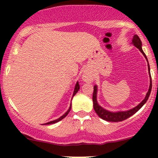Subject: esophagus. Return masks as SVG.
Instances as JSON below:
<instances>
[{
  "mask_svg": "<svg viewBox=\"0 0 158 158\" xmlns=\"http://www.w3.org/2000/svg\"><path fill=\"white\" fill-rule=\"evenodd\" d=\"M83 79H84L85 81H88L91 80L92 77H91V76L90 75V74H88V73H85L84 75H83Z\"/></svg>",
  "mask_w": 158,
  "mask_h": 158,
  "instance_id": "34e87169",
  "label": "esophagus"
}]
</instances>
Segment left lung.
Wrapping results in <instances>:
<instances>
[{
  "label": "left lung",
  "mask_w": 158,
  "mask_h": 158,
  "mask_svg": "<svg viewBox=\"0 0 158 158\" xmlns=\"http://www.w3.org/2000/svg\"><path fill=\"white\" fill-rule=\"evenodd\" d=\"M132 44H133L136 48H137L143 54V56H145V58L146 59V60L148 61L147 57H146V54L144 53V52L142 50V42H141L140 39L137 36V35H135L133 37V39H132ZM148 71H149V75H150V86H149V89H148V91L146 94V97L137 106H136L135 108H132V109L127 110V111H119V112H116V113H113V112L110 111H108V110L103 109L102 107H100L98 105L97 101V86L94 87V93H93V102H94V109L96 111V113L98 114L100 118H102L103 119L106 121H109V122H120V121H123L125 119H128V117H130L131 116L135 114L136 112L138 111V110L142 108L143 105L146 102V101L148 100V97H149L150 94H151V90H152V78H151V74H150V68H149V64H148Z\"/></svg>",
  "instance_id": "1"
}]
</instances>
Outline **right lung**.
<instances>
[{
    "label": "right lung",
    "mask_w": 158,
    "mask_h": 158,
    "mask_svg": "<svg viewBox=\"0 0 158 158\" xmlns=\"http://www.w3.org/2000/svg\"><path fill=\"white\" fill-rule=\"evenodd\" d=\"M79 90V82H77V84H76V86H75V89H74V92H73V97L74 95H75L77 93V92H78V90ZM70 109H71V104H70V108H69V109L68 110V111H67L66 113H65V114H64V115H62V116H61V117H59V119H56V120H53V121H51V122H49V123H45V125L53 124V123H56L59 122V121L61 120V119H62L63 118H64V117H66L67 115H68V114H69V112H70Z\"/></svg>",
    "instance_id": "right-lung-1"
}]
</instances>
